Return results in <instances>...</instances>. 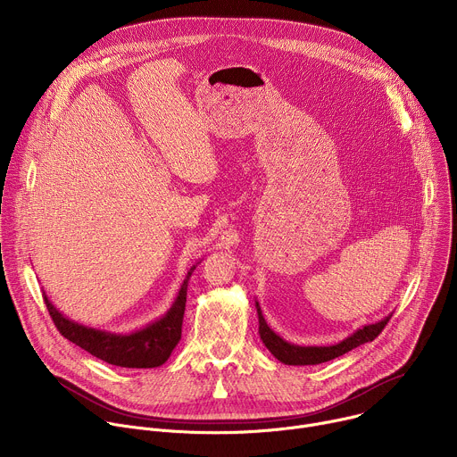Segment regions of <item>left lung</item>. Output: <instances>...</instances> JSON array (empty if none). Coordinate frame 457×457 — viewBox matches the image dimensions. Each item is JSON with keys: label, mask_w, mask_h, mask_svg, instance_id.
Listing matches in <instances>:
<instances>
[{"label": "left lung", "mask_w": 457, "mask_h": 457, "mask_svg": "<svg viewBox=\"0 0 457 457\" xmlns=\"http://www.w3.org/2000/svg\"><path fill=\"white\" fill-rule=\"evenodd\" d=\"M256 307V314H258V335L262 344L270 349V353L280 360L286 365H318L323 361H329L335 360L367 342H372L381 329L386 325V321L393 316V312L386 314L385 318H381L379 321L374 323H367L363 328L356 329L351 337H347L345 340L335 344V345H296L291 344L287 340H284L282 337H278L264 318L262 309H260L258 302H254Z\"/></svg>", "instance_id": "left-lung-1"}]
</instances>
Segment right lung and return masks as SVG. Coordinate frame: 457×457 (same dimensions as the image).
I'll use <instances>...</instances> for the list:
<instances>
[{"instance_id": "1", "label": "right lung", "mask_w": 457, "mask_h": 457, "mask_svg": "<svg viewBox=\"0 0 457 457\" xmlns=\"http://www.w3.org/2000/svg\"><path fill=\"white\" fill-rule=\"evenodd\" d=\"M197 264L191 266L189 271L186 273V278L182 280L180 289L173 303L170 305V309L161 318L146 323L145 328L136 329L132 333H112V331L88 328V325L78 323L76 320L64 316L50 302L45 291H43V298L57 331L72 344L79 345L81 349L88 351L92 356L110 365L128 367V369H154L162 365L170 358L171 351L177 347L180 340L187 282L195 268H197Z\"/></svg>"}]
</instances>
